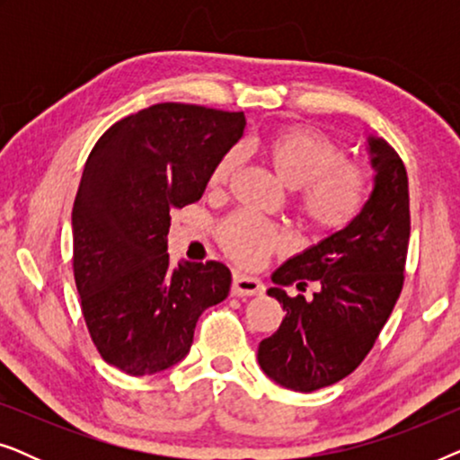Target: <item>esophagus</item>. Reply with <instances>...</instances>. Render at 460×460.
Returning <instances> with one entry per match:
<instances>
[{"mask_svg": "<svg viewBox=\"0 0 460 460\" xmlns=\"http://www.w3.org/2000/svg\"><path fill=\"white\" fill-rule=\"evenodd\" d=\"M263 291H266L263 282L255 276L236 272L232 279V295H236V297H251V295H261Z\"/></svg>", "mask_w": 460, "mask_h": 460, "instance_id": "esophagus-1", "label": "esophagus"}]
</instances>
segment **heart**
Returning a JSON list of instances; mask_svg holds the SVG:
<instances>
[{
	"mask_svg": "<svg viewBox=\"0 0 460 460\" xmlns=\"http://www.w3.org/2000/svg\"><path fill=\"white\" fill-rule=\"evenodd\" d=\"M263 155L279 180L297 188V209L316 232H337L360 216L368 199V173L360 163L341 159L331 137L310 129H287L270 137ZM236 148L226 153L211 172V186L222 188L236 172ZM282 243V234L266 219L236 213L222 226V244L236 261L260 263Z\"/></svg>",
	"mask_w": 460,
	"mask_h": 460,
	"instance_id": "b5f03b06",
	"label": "heart"
}]
</instances>
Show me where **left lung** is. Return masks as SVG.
Here are the masks:
<instances>
[{
  "instance_id": "1",
  "label": "left lung",
  "mask_w": 460,
  "mask_h": 460,
  "mask_svg": "<svg viewBox=\"0 0 460 460\" xmlns=\"http://www.w3.org/2000/svg\"><path fill=\"white\" fill-rule=\"evenodd\" d=\"M373 192L354 222L291 257L272 274L270 297L285 318L263 339L257 360L263 373L293 392H316L354 373L379 337L404 285L411 238L408 175L398 153L368 136ZM319 288L310 302L288 298L284 287Z\"/></svg>"
}]
</instances>
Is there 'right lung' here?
Returning <instances> with one entry per match:
<instances>
[{
    "instance_id": "obj_1",
    "label": "right lung",
    "mask_w": 460,
    "mask_h": 460,
    "mask_svg": "<svg viewBox=\"0 0 460 460\" xmlns=\"http://www.w3.org/2000/svg\"><path fill=\"white\" fill-rule=\"evenodd\" d=\"M244 125L243 112L153 104L111 125L87 156L73 205L75 285L93 345L123 373L184 360L200 314L228 297L224 263H169V213L203 197Z\"/></svg>"
}]
</instances>
